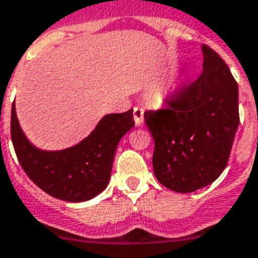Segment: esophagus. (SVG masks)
Masks as SVG:
<instances>
[{
  "label": "esophagus",
  "instance_id": "34e87169",
  "mask_svg": "<svg viewBox=\"0 0 258 258\" xmlns=\"http://www.w3.org/2000/svg\"><path fill=\"white\" fill-rule=\"evenodd\" d=\"M134 120H135V124L138 127L143 124V120H145V111H143V108L134 107Z\"/></svg>",
  "mask_w": 258,
  "mask_h": 258
}]
</instances>
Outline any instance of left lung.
<instances>
[{
  "instance_id": "left-lung-1",
  "label": "left lung",
  "mask_w": 258,
  "mask_h": 258,
  "mask_svg": "<svg viewBox=\"0 0 258 258\" xmlns=\"http://www.w3.org/2000/svg\"><path fill=\"white\" fill-rule=\"evenodd\" d=\"M202 74L170 97L167 108L146 111L154 138V174L176 192L213 183L228 165L240 124L238 86L225 61L202 45Z\"/></svg>"
}]
</instances>
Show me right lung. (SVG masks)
Listing matches in <instances>:
<instances>
[{
  "label": "right lung",
  "mask_w": 258,
  "mask_h": 258,
  "mask_svg": "<svg viewBox=\"0 0 258 258\" xmlns=\"http://www.w3.org/2000/svg\"><path fill=\"white\" fill-rule=\"evenodd\" d=\"M135 125L133 109L107 113L78 145L57 151L32 145L12 105L10 135L26 175L46 194L68 202H84L99 196L109 182L119 142Z\"/></svg>",
  "instance_id": "add662e5"
}]
</instances>
